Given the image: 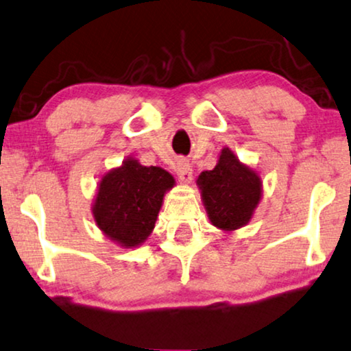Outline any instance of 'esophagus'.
<instances>
[{"mask_svg": "<svg viewBox=\"0 0 351 351\" xmlns=\"http://www.w3.org/2000/svg\"><path fill=\"white\" fill-rule=\"evenodd\" d=\"M175 171H176L178 178H180L182 182H191L192 181V173H194V170H192L189 160H186V159L178 160L176 167H175Z\"/></svg>", "mask_w": 351, "mask_h": 351, "instance_id": "obj_1", "label": "esophagus"}]
</instances>
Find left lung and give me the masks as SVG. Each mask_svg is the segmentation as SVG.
<instances>
[{
  "label": "left lung",
  "mask_w": 351,
  "mask_h": 351,
  "mask_svg": "<svg viewBox=\"0 0 351 351\" xmlns=\"http://www.w3.org/2000/svg\"><path fill=\"white\" fill-rule=\"evenodd\" d=\"M197 184L210 223L224 232L248 224L263 197L259 175L241 164L229 147L221 151L213 170L202 171Z\"/></svg>",
  "instance_id": "1"
}]
</instances>
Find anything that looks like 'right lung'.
<instances>
[{
	"mask_svg": "<svg viewBox=\"0 0 351 351\" xmlns=\"http://www.w3.org/2000/svg\"><path fill=\"white\" fill-rule=\"evenodd\" d=\"M175 178L160 167H145L133 157L103 175L92 205L93 219L122 248H136L154 229L167 191Z\"/></svg>",
	"mask_w": 351,
	"mask_h": 351,
	"instance_id": "right-lung-1",
	"label": "right lung"
}]
</instances>
